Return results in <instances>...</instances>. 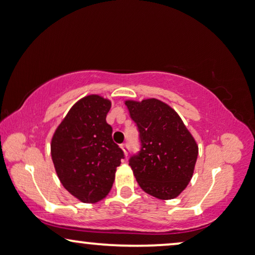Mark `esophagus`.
Here are the masks:
<instances>
[{
	"label": "esophagus",
	"mask_w": 255,
	"mask_h": 255,
	"mask_svg": "<svg viewBox=\"0 0 255 255\" xmlns=\"http://www.w3.org/2000/svg\"><path fill=\"white\" fill-rule=\"evenodd\" d=\"M121 147H122V150L124 151V153H125V154H128V148H130V147H128V143L122 144V145H121Z\"/></svg>",
	"instance_id": "34e87169"
}]
</instances>
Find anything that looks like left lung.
<instances>
[{"instance_id":"1","label":"left lung","mask_w":255,"mask_h":255,"mask_svg":"<svg viewBox=\"0 0 255 255\" xmlns=\"http://www.w3.org/2000/svg\"><path fill=\"white\" fill-rule=\"evenodd\" d=\"M139 131L140 151L128 160L141 190L158 198L179 196L193 176L198 145L181 118L156 98L127 101Z\"/></svg>"}]
</instances>
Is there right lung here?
I'll return each mask as SVG.
<instances>
[{"mask_svg":"<svg viewBox=\"0 0 255 255\" xmlns=\"http://www.w3.org/2000/svg\"><path fill=\"white\" fill-rule=\"evenodd\" d=\"M111 102L98 95L78 101L56 128L51 157L65 190L83 203H97L110 192L124 152L112 140L107 123Z\"/></svg>","mask_w":255,"mask_h":255,"instance_id":"right-lung-1","label":"right lung"}]
</instances>
